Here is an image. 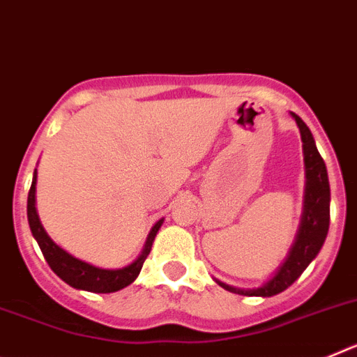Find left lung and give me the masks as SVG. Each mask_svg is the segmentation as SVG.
Listing matches in <instances>:
<instances>
[{"instance_id": "8db88e82", "label": "left lung", "mask_w": 357, "mask_h": 357, "mask_svg": "<svg viewBox=\"0 0 357 357\" xmlns=\"http://www.w3.org/2000/svg\"><path fill=\"white\" fill-rule=\"evenodd\" d=\"M291 116L295 118L298 130H301L305 164L304 213H302V222L301 227H298V232H296V239L293 243V248L289 250L288 259L284 261V264L279 268V272L268 280L266 284L254 289H239L216 280L218 284L225 288L227 291L247 296H273L277 293L284 291L288 286H291L302 275V272L309 266V263L317 257L327 238L331 220V188L326 162L318 153L313 134L307 128V125L293 112Z\"/></svg>"}]
</instances>
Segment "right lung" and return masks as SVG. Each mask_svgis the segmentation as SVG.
I'll return each instance as SVG.
<instances>
[{
  "label": "right lung",
  "mask_w": 357,
  "mask_h": 357,
  "mask_svg": "<svg viewBox=\"0 0 357 357\" xmlns=\"http://www.w3.org/2000/svg\"><path fill=\"white\" fill-rule=\"evenodd\" d=\"M36 184H37V169L33 173V181H31L30 193H28V223H30V230L33 238L39 243L40 250H43L44 259L50 264L53 272L64 280L66 284H69L71 288L84 289V291H93V293H114L119 289L127 288L128 284H132L137 275H139L143 263L146 261L148 254L151 250V245H153V239H155L157 232H159L160 225H162L164 220L153 225V229L150 230L148 234L146 245H144L143 252L137 259L132 264L125 268H118V270H105V268L93 266L89 263H84V261L73 257L71 254L61 248L46 234V230L43 229L39 220V214L36 209Z\"/></svg>",
  "instance_id": "add662e5"
}]
</instances>
